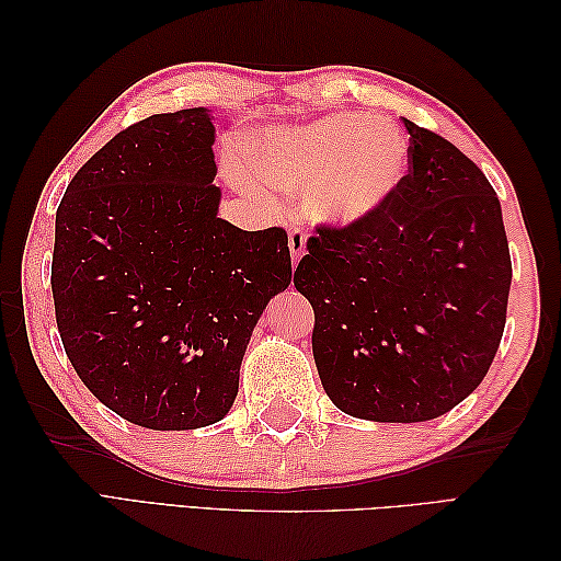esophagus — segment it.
<instances>
[{"mask_svg":"<svg viewBox=\"0 0 561 561\" xmlns=\"http://www.w3.org/2000/svg\"><path fill=\"white\" fill-rule=\"evenodd\" d=\"M289 250H291L294 262L306 253V231L301 226H291L289 229Z\"/></svg>","mask_w":561,"mask_h":561,"instance_id":"esophagus-1","label":"esophagus"}]
</instances>
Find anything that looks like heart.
Listing matches in <instances>:
<instances>
[{"instance_id": "obj_1", "label": "heart", "mask_w": 561, "mask_h": 561, "mask_svg": "<svg viewBox=\"0 0 561 561\" xmlns=\"http://www.w3.org/2000/svg\"><path fill=\"white\" fill-rule=\"evenodd\" d=\"M408 169V139L390 121L335 113L267 135L260 173L279 190H308L313 219L344 226L366 217Z\"/></svg>"}]
</instances>
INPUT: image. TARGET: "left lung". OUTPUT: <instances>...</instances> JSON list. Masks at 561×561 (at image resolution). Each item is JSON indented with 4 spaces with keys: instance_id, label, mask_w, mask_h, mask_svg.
Here are the masks:
<instances>
[{
    "instance_id": "left-lung-1",
    "label": "left lung",
    "mask_w": 561,
    "mask_h": 561,
    "mask_svg": "<svg viewBox=\"0 0 561 561\" xmlns=\"http://www.w3.org/2000/svg\"><path fill=\"white\" fill-rule=\"evenodd\" d=\"M408 175L366 217L318 224L294 272L313 306L328 398L371 422H426L490 371L506 325L511 255L486 175L404 121Z\"/></svg>"
}]
</instances>
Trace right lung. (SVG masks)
Listing matches in <instances>:
<instances>
[{
    "label": "right lung",
    "mask_w": 561,
    "mask_h": 561,
    "mask_svg": "<svg viewBox=\"0 0 561 561\" xmlns=\"http://www.w3.org/2000/svg\"><path fill=\"white\" fill-rule=\"evenodd\" d=\"M205 108L125 127L81 165L55 217L53 299L65 352L123 420L181 432L219 422L257 318L289 287L282 226L217 217Z\"/></svg>",
    "instance_id": "obj_1"
}]
</instances>
